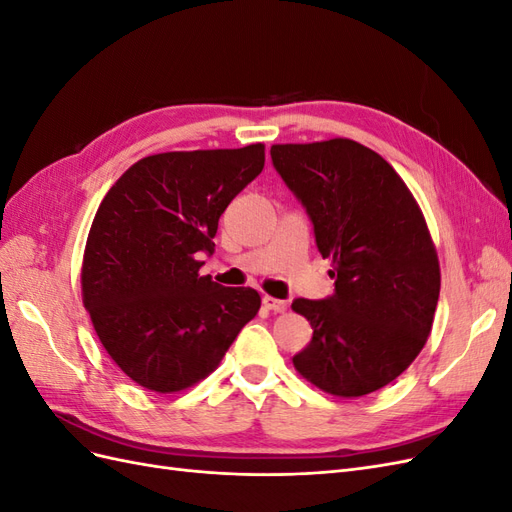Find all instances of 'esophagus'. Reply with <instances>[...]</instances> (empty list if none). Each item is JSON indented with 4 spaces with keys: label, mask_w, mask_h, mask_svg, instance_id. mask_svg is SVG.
I'll use <instances>...</instances> for the list:
<instances>
[{
    "label": "esophagus",
    "mask_w": 512,
    "mask_h": 512,
    "mask_svg": "<svg viewBox=\"0 0 512 512\" xmlns=\"http://www.w3.org/2000/svg\"><path fill=\"white\" fill-rule=\"evenodd\" d=\"M262 305H265V309H269V312H275V314H280L286 309V301H280L275 297H267V294L262 297Z\"/></svg>",
    "instance_id": "obj_1"
}]
</instances>
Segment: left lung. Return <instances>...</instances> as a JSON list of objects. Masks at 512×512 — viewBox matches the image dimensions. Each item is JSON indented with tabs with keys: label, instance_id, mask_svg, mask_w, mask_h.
<instances>
[{
	"label": "left lung",
	"instance_id": "left-lung-1",
	"mask_svg": "<svg viewBox=\"0 0 512 512\" xmlns=\"http://www.w3.org/2000/svg\"><path fill=\"white\" fill-rule=\"evenodd\" d=\"M271 160L335 280L327 299L292 301L314 329L292 363L331 395L374 393L416 359L436 314L440 267L423 213L393 166L348 138L273 145Z\"/></svg>",
	"mask_w": 512,
	"mask_h": 512
}]
</instances>
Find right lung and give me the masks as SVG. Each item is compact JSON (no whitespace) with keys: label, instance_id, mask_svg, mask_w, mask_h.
Wrapping results in <instances>:
<instances>
[{"label":"right lung","instance_id":"add662e5","mask_svg":"<svg viewBox=\"0 0 512 512\" xmlns=\"http://www.w3.org/2000/svg\"><path fill=\"white\" fill-rule=\"evenodd\" d=\"M265 166V147L170 151L130 166L98 207L83 303L111 359L136 384L175 393L218 367L260 309L254 288L200 275L224 209Z\"/></svg>","mask_w":512,"mask_h":512}]
</instances>
